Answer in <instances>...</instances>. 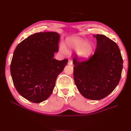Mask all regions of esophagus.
<instances>
[{"label": "esophagus", "mask_w": 131, "mask_h": 131, "mask_svg": "<svg viewBox=\"0 0 131 131\" xmlns=\"http://www.w3.org/2000/svg\"><path fill=\"white\" fill-rule=\"evenodd\" d=\"M68 65H72L73 64V62L72 61V60H70V59H69L68 62Z\"/></svg>", "instance_id": "34e87169"}]
</instances>
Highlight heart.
<instances>
[{"instance_id": "obj_1", "label": "heart", "mask_w": 131, "mask_h": 131, "mask_svg": "<svg viewBox=\"0 0 131 131\" xmlns=\"http://www.w3.org/2000/svg\"><path fill=\"white\" fill-rule=\"evenodd\" d=\"M66 47L61 45L60 50L64 54H67V50H77V54L79 59L85 60L88 59L92 54L93 45L90 41H86L85 39L79 37H69L66 39Z\"/></svg>"}]
</instances>
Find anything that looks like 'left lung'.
Listing matches in <instances>:
<instances>
[{
  "label": "left lung",
  "instance_id": "obj_1",
  "mask_svg": "<svg viewBox=\"0 0 131 131\" xmlns=\"http://www.w3.org/2000/svg\"><path fill=\"white\" fill-rule=\"evenodd\" d=\"M97 39L95 52L88 61L74 58L75 84L84 97L102 100L112 93L120 81L123 67L120 50L116 43L104 35Z\"/></svg>",
  "mask_w": 131,
  "mask_h": 131
}]
</instances>
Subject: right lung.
I'll use <instances>...</instances> for the list:
<instances>
[{"instance_id":"1","label":"right lung","mask_w":131,"mask_h":131,"mask_svg":"<svg viewBox=\"0 0 131 131\" xmlns=\"http://www.w3.org/2000/svg\"><path fill=\"white\" fill-rule=\"evenodd\" d=\"M59 34L39 32L30 35L17 46L10 65L14 85L18 93L39 103L52 94L58 75L68 59L53 58L58 51Z\"/></svg>"}]
</instances>
